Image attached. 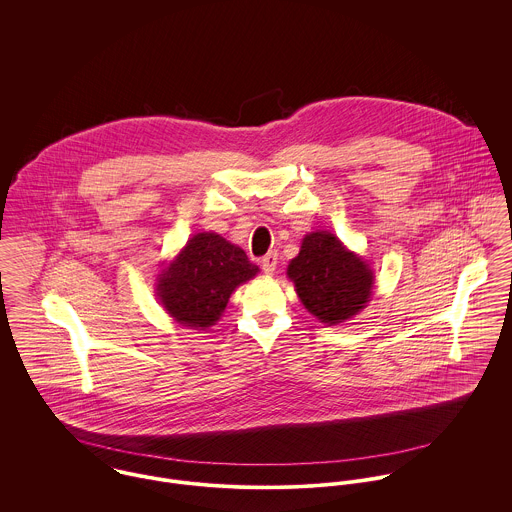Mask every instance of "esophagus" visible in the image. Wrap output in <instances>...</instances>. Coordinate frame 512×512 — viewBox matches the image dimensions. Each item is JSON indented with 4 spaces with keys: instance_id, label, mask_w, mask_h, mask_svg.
<instances>
[{
    "instance_id": "1",
    "label": "esophagus",
    "mask_w": 512,
    "mask_h": 512,
    "mask_svg": "<svg viewBox=\"0 0 512 512\" xmlns=\"http://www.w3.org/2000/svg\"><path fill=\"white\" fill-rule=\"evenodd\" d=\"M260 266H262L264 274L272 276V274L276 272V266H278V254H276V252H268V254L262 258Z\"/></svg>"
}]
</instances>
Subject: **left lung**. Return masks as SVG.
<instances>
[{"instance_id": "obj_1", "label": "left lung", "mask_w": 512, "mask_h": 512, "mask_svg": "<svg viewBox=\"0 0 512 512\" xmlns=\"http://www.w3.org/2000/svg\"><path fill=\"white\" fill-rule=\"evenodd\" d=\"M288 276L305 309L327 325L347 321L365 309L374 284L365 260L327 230L303 238Z\"/></svg>"}]
</instances>
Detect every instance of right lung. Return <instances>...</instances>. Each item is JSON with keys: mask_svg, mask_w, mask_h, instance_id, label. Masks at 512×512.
I'll list each match as a JSON object with an SVG mask.
<instances>
[{"mask_svg": "<svg viewBox=\"0 0 512 512\" xmlns=\"http://www.w3.org/2000/svg\"><path fill=\"white\" fill-rule=\"evenodd\" d=\"M256 274L258 266L242 248L215 232H199L161 272L157 295L177 323L211 327L219 321L232 292Z\"/></svg>", "mask_w": 512, "mask_h": 512, "instance_id": "1", "label": "right lung"}]
</instances>
